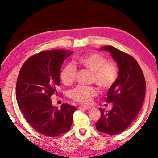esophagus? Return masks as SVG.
I'll return each instance as SVG.
<instances>
[{"mask_svg": "<svg viewBox=\"0 0 158 158\" xmlns=\"http://www.w3.org/2000/svg\"><path fill=\"white\" fill-rule=\"evenodd\" d=\"M79 108L80 109H85V110H89L91 109V106H85V105H81Z\"/></svg>", "mask_w": 158, "mask_h": 158, "instance_id": "34e87169", "label": "esophagus"}]
</instances>
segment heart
Returning <instances> with one entry per match:
<instances>
[{
  "instance_id": "heart-1",
  "label": "heart",
  "mask_w": 158,
  "mask_h": 158,
  "mask_svg": "<svg viewBox=\"0 0 158 158\" xmlns=\"http://www.w3.org/2000/svg\"><path fill=\"white\" fill-rule=\"evenodd\" d=\"M77 62L93 73L92 81L103 89L111 87L118 77V69L115 64L106 62V59L98 53H88L79 57ZM77 70L71 64L64 67L60 79L66 85H71L75 80ZM97 94L96 89L93 87L78 86L70 92V96L76 101L83 104L91 102L94 96Z\"/></svg>"
}]
</instances>
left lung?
<instances>
[{
  "instance_id": "obj_1",
  "label": "left lung",
  "mask_w": 158,
  "mask_h": 158,
  "mask_svg": "<svg viewBox=\"0 0 158 158\" xmlns=\"http://www.w3.org/2000/svg\"><path fill=\"white\" fill-rule=\"evenodd\" d=\"M108 51L118 67V77L110 87L106 102L113 103L112 109L105 111L100 108L101 117L96 123L100 132L117 135L129 127L141 109L145 95L146 83L143 73L136 60L112 46L100 48Z\"/></svg>"
}]
</instances>
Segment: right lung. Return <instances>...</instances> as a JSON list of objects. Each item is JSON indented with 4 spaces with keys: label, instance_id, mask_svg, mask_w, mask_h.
<instances>
[{
    "label": "right lung",
    "instance_id": "right-lung-1",
    "mask_svg": "<svg viewBox=\"0 0 158 158\" xmlns=\"http://www.w3.org/2000/svg\"><path fill=\"white\" fill-rule=\"evenodd\" d=\"M72 51L54 49L32 56L23 64L16 84V99L26 121L37 132L56 137L71 127L76 107L52 105L51 96L58 95L61 66Z\"/></svg>",
    "mask_w": 158,
    "mask_h": 158
}]
</instances>
